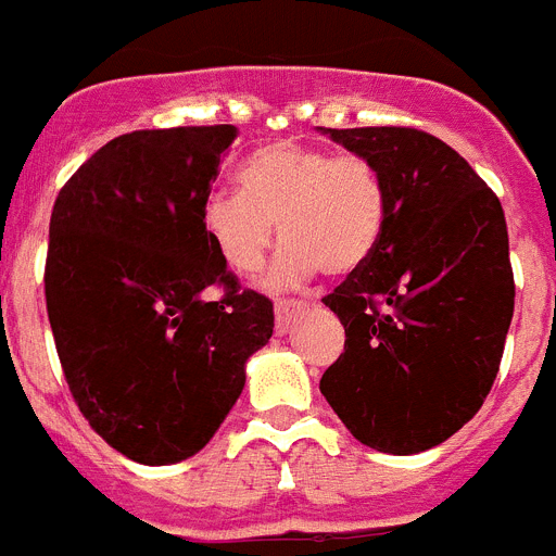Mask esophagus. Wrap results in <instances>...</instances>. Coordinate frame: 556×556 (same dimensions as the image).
I'll list each match as a JSON object with an SVG mask.
<instances>
[{
  "label": "esophagus",
  "mask_w": 556,
  "mask_h": 556,
  "mask_svg": "<svg viewBox=\"0 0 556 556\" xmlns=\"http://www.w3.org/2000/svg\"><path fill=\"white\" fill-rule=\"evenodd\" d=\"M307 307H311V305H307V302H302V299H282V302H277V307H274V311H277V332H279V336H285V332L291 330L293 321H296V318L302 316Z\"/></svg>",
  "instance_id": "obj_1"
}]
</instances>
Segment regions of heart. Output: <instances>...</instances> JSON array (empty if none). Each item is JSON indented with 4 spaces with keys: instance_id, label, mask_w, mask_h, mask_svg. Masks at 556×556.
Wrapping results in <instances>:
<instances>
[{
    "instance_id": "b5f03b06",
    "label": "heart",
    "mask_w": 556,
    "mask_h": 556,
    "mask_svg": "<svg viewBox=\"0 0 556 556\" xmlns=\"http://www.w3.org/2000/svg\"><path fill=\"white\" fill-rule=\"evenodd\" d=\"M240 192L212 190L201 204L206 238L229 271L251 277L274 240L285 243L274 285H299L318 268L350 274L369 260L386 224L383 176L358 153L274 142L238 170Z\"/></svg>"
}]
</instances>
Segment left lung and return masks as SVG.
Here are the masks:
<instances>
[{"instance_id":"8db88e82","label":"left lung","mask_w":556,"mask_h":556,"mask_svg":"<svg viewBox=\"0 0 556 556\" xmlns=\"http://www.w3.org/2000/svg\"><path fill=\"white\" fill-rule=\"evenodd\" d=\"M369 159L386 224L327 307L346 341L321 394L366 447L408 456L470 422L492 389L515 311L498 195L451 144L417 128H321Z\"/></svg>"}]
</instances>
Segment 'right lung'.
Returning <instances> with one entry per match:
<instances>
[{
    "label": "right lung",
    "mask_w": 556,
    "mask_h": 556,
    "mask_svg": "<svg viewBox=\"0 0 556 556\" xmlns=\"http://www.w3.org/2000/svg\"><path fill=\"white\" fill-rule=\"evenodd\" d=\"M235 137V125L123 134L52 206L45 293L64 378L91 428L139 465L195 456L274 332L271 299L240 288L201 224Z\"/></svg>",
    "instance_id": "1"
}]
</instances>
